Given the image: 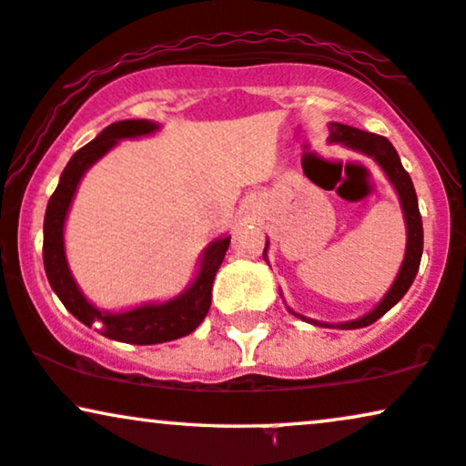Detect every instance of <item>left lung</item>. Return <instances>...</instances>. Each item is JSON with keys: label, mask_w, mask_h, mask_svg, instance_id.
<instances>
[{"label": "left lung", "mask_w": 466, "mask_h": 466, "mask_svg": "<svg viewBox=\"0 0 466 466\" xmlns=\"http://www.w3.org/2000/svg\"><path fill=\"white\" fill-rule=\"evenodd\" d=\"M331 141H341V144L350 146V148L374 157V161L379 163L382 169H385L387 178H390L391 185L396 187L400 202H402L406 232H409L402 268H400L396 281H393L391 290L385 294V299H382V301L376 305V308L370 311L368 316L359 318V320H352V322H341V325H335L339 329H359V327L372 325V322L379 320L380 316H385L387 311H390L393 305H396L400 299L404 297L406 290L410 288V284H413L417 270H420L421 251H423L421 215H420V206H417V193H415L413 180H410L409 172H406V169L402 167V163H400L398 152L391 146L390 139L382 137V135H376V133L359 131V128L349 127V125H331ZM264 253H267V247H264ZM314 325L331 327V325H322V322H314Z\"/></svg>", "instance_id": "left-lung-1"}]
</instances>
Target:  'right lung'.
Returning a JSON list of instances; mask_svg holds the SVG:
<instances>
[{
  "instance_id": "add662e5",
  "label": "right lung",
  "mask_w": 466,
  "mask_h": 466,
  "mask_svg": "<svg viewBox=\"0 0 466 466\" xmlns=\"http://www.w3.org/2000/svg\"><path fill=\"white\" fill-rule=\"evenodd\" d=\"M155 128L157 125L148 120H120L109 125L96 139H92L90 144L75 152L64 167L60 185L53 191L45 213L43 260L51 288L76 320H81L87 327L98 325V331L103 335L117 341H127V344H161V341L178 339L182 335L196 331L210 309L215 275L229 247V237L215 240L204 253L202 268H199L193 286L174 301L144 305V308L125 311V314H103L87 303L84 294L79 292L75 279L70 277L66 256H64V219H66L76 185H79L86 169L94 161H98L109 148H114L117 139L137 137V135L152 133Z\"/></svg>"
}]
</instances>
